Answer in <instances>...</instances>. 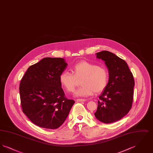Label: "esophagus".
<instances>
[{
	"instance_id": "obj_1",
	"label": "esophagus",
	"mask_w": 153,
	"mask_h": 153,
	"mask_svg": "<svg viewBox=\"0 0 153 153\" xmlns=\"http://www.w3.org/2000/svg\"><path fill=\"white\" fill-rule=\"evenodd\" d=\"M76 101L77 102H85V101H86V100L84 99H77L76 100Z\"/></svg>"
}]
</instances>
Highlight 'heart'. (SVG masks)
<instances>
[{
    "mask_svg": "<svg viewBox=\"0 0 153 153\" xmlns=\"http://www.w3.org/2000/svg\"><path fill=\"white\" fill-rule=\"evenodd\" d=\"M73 74L68 71H64L59 77L61 86L68 92L74 90L77 80L81 78V85L75 92L77 97H87L94 93L101 92L107 87L109 81V74L107 69L102 66L82 61L72 67Z\"/></svg>",
    "mask_w": 153,
    "mask_h": 153,
    "instance_id": "heart-1",
    "label": "heart"
}]
</instances>
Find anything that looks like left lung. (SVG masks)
<instances>
[{"label": "left lung", "mask_w": 153, "mask_h": 153, "mask_svg": "<svg viewBox=\"0 0 153 153\" xmlns=\"http://www.w3.org/2000/svg\"><path fill=\"white\" fill-rule=\"evenodd\" d=\"M96 57L105 62L109 72L107 87L99 96L94 114L99 121L111 123L119 120L131 109L134 79L126 62L110 51L98 52Z\"/></svg>", "instance_id": "8db88e82"}]
</instances>
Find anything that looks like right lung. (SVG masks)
<instances>
[{
  "mask_svg": "<svg viewBox=\"0 0 153 153\" xmlns=\"http://www.w3.org/2000/svg\"><path fill=\"white\" fill-rule=\"evenodd\" d=\"M67 66L64 58L46 57L30 66L21 81L22 111L40 127H60L75 102L65 97L59 80Z\"/></svg>",
  "mask_w": 153,
  "mask_h": 153,
  "instance_id": "add662e5",
  "label": "right lung"
}]
</instances>
